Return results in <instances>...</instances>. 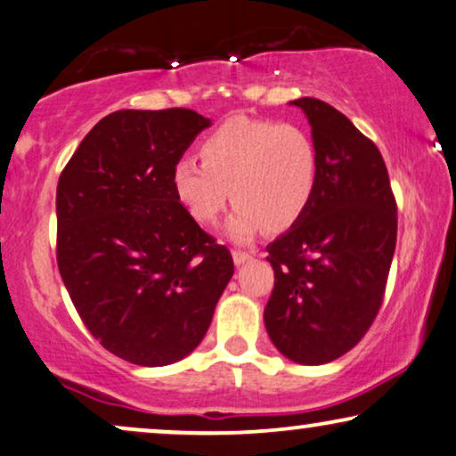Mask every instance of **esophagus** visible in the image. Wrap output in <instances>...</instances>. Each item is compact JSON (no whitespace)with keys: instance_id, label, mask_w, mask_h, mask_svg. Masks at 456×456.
I'll return each instance as SVG.
<instances>
[{"instance_id":"34e87169","label":"esophagus","mask_w":456,"mask_h":456,"mask_svg":"<svg viewBox=\"0 0 456 456\" xmlns=\"http://www.w3.org/2000/svg\"><path fill=\"white\" fill-rule=\"evenodd\" d=\"M232 254H233V263L235 265H244L252 258V252H246V250H233Z\"/></svg>"}]
</instances>
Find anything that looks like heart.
<instances>
[{"instance_id":"1","label":"heart","mask_w":456,"mask_h":456,"mask_svg":"<svg viewBox=\"0 0 456 456\" xmlns=\"http://www.w3.org/2000/svg\"><path fill=\"white\" fill-rule=\"evenodd\" d=\"M198 156L202 165L181 158L173 167L175 198L200 224L215 223L232 198L227 235L235 241L294 227L319 187L317 145L298 125L232 118L200 142Z\"/></svg>"}]
</instances>
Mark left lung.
<instances>
[{
    "mask_svg": "<svg viewBox=\"0 0 456 456\" xmlns=\"http://www.w3.org/2000/svg\"><path fill=\"white\" fill-rule=\"evenodd\" d=\"M305 110L319 151V187L306 215L266 246L275 285L265 325L275 348L323 365L354 348L378 317L396 248V198L381 151L317 97Z\"/></svg>",
    "mask_w": 456,
    "mask_h": 456,
    "instance_id": "8db88e82",
    "label": "left lung"
}]
</instances>
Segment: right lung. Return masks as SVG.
Listing matches in <instances>:
<instances>
[{
	"label": "right lung",
	"instance_id": "1",
	"mask_svg": "<svg viewBox=\"0 0 456 456\" xmlns=\"http://www.w3.org/2000/svg\"><path fill=\"white\" fill-rule=\"evenodd\" d=\"M208 125L187 108L112 112L60 175V275L91 336L133 365L190 354L233 275L232 252L187 215L171 183Z\"/></svg>",
	"mask_w": 456,
	"mask_h": 456
}]
</instances>
